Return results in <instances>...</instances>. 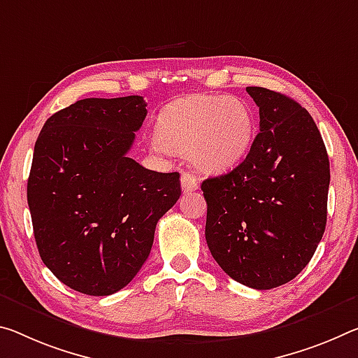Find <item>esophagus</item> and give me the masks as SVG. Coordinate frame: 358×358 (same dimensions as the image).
<instances>
[{
    "label": "esophagus",
    "instance_id": "34e87169",
    "mask_svg": "<svg viewBox=\"0 0 358 358\" xmlns=\"http://www.w3.org/2000/svg\"><path fill=\"white\" fill-rule=\"evenodd\" d=\"M181 188H183L185 192L196 191L199 188V185H197V178L189 172H183L181 173Z\"/></svg>",
    "mask_w": 358,
    "mask_h": 358
}]
</instances>
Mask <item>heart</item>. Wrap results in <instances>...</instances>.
Returning a JSON list of instances; mask_svg holds the SVG:
<instances>
[{"instance_id":"obj_1","label":"heart","mask_w":358,"mask_h":358,"mask_svg":"<svg viewBox=\"0 0 358 358\" xmlns=\"http://www.w3.org/2000/svg\"><path fill=\"white\" fill-rule=\"evenodd\" d=\"M155 146L188 152L203 173L226 172L253 143V115L245 101L223 95H189L169 105L157 122Z\"/></svg>"}]
</instances>
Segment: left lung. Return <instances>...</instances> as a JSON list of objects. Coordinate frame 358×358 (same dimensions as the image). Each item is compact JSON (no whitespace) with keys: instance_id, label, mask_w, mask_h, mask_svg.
<instances>
[{"instance_id":"left-lung-1","label":"left lung","mask_w":358,"mask_h":358,"mask_svg":"<svg viewBox=\"0 0 358 358\" xmlns=\"http://www.w3.org/2000/svg\"><path fill=\"white\" fill-rule=\"evenodd\" d=\"M259 134L234 170L202 181L208 250L231 279L257 290L293 280L327 224L330 161L308 110L280 92L247 87Z\"/></svg>"}]
</instances>
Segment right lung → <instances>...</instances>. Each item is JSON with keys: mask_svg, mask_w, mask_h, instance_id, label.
I'll return each instance as SVG.
<instances>
[{"mask_svg": "<svg viewBox=\"0 0 358 358\" xmlns=\"http://www.w3.org/2000/svg\"><path fill=\"white\" fill-rule=\"evenodd\" d=\"M146 113L140 95L84 99L50 116L38 135L27 185L36 247L79 293L108 296L126 287L181 194L178 172L127 157Z\"/></svg>", "mask_w": 358, "mask_h": 358, "instance_id": "obj_1", "label": "right lung"}]
</instances>
